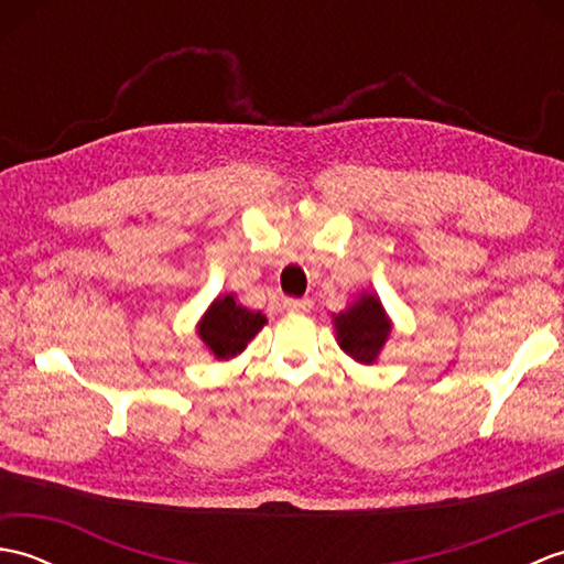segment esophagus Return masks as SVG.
<instances>
[{"instance_id": "1", "label": "esophagus", "mask_w": 564, "mask_h": 564, "mask_svg": "<svg viewBox=\"0 0 564 564\" xmlns=\"http://www.w3.org/2000/svg\"><path fill=\"white\" fill-rule=\"evenodd\" d=\"M283 305L289 307L291 313H310V310H313V301H307V297H289Z\"/></svg>"}]
</instances>
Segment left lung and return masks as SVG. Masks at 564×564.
Returning a JSON list of instances; mask_svg holds the SVG:
<instances>
[{
	"label": "left lung",
	"instance_id": "left-lung-1",
	"mask_svg": "<svg viewBox=\"0 0 564 564\" xmlns=\"http://www.w3.org/2000/svg\"><path fill=\"white\" fill-rule=\"evenodd\" d=\"M332 325L341 351L364 366H373L378 361L392 332V319L382 307L378 293L358 295L349 307L332 317Z\"/></svg>",
	"mask_w": 564,
	"mask_h": 564
}]
</instances>
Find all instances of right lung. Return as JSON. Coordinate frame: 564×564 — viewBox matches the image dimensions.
I'll use <instances>...</instances> for the list:
<instances>
[{"instance_id":"1","label":"right lung","mask_w":564,"mask_h":564,"mask_svg":"<svg viewBox=\"0 0 564 564\" xmlns=\"http://www.w3.org/2000/svg\"><path fill=\"white\" fill-rule=\"evenodd\" d=\"M267 325V317L237 303L235 293L218 295L198 319L196 332L218 361H230Z\"/></svg>"}]
</instances>
